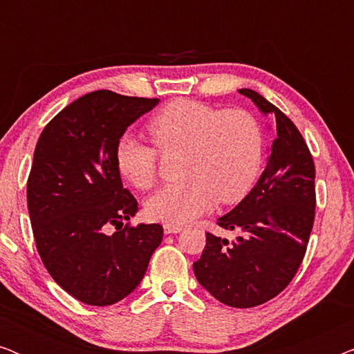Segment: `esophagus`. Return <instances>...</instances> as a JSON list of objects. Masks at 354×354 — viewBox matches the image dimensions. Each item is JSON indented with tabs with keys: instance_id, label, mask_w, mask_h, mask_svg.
Returning <instances> with one entry per match:
<instances>
[{
	"instance_id": "1",
	"label": "esophagus",
	"mask_w": 354,
	"mask_h": 354,
	"mask_svg": "<svg viewBox=\"0 0 354 354\" xmlns=\"http://www.w3.org/2000/svg\"><path fill=\"white\" fill-rule=\"evenodd\" d=\"M178 232H182V227H178V225H169V224H164V234L171 235V234H178Z\"/></svg>"
}]
</instances>
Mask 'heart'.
I'll return each mask as SVG.
<instances>
[{"label":"heart","mask_w":354,"mask_h":354,"mask_svg":"<svg viewBox=\"0 0 354 354\" xmlns=\"http://www.w3.org/2000/svg\"><path fill=\"white\" fill-rule=\"evenodd\" d=\"M148 132L162 151L183 149L177 183L159 188L147 203L151 219L185 225L209 211L243 198L258 178L263 135L256 120L240 109L221 111L192 100H176L149 120ZM115 166L124 178L147 190L158 177V151L122 135L115 143Z\"/></svg>","instance_id":"1"}]
</instances>
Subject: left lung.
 Listing matches in <instances>:
<instances>
[{"label":"left lung","mask_w":354,"mask_h":354,"mask_svg":"<svg viewBox=\"0 0 354 354\" xmlns=\"http://www.w3.org/2000/svg\"><path fill=\"white\" fill-rule=\"evenodd\" d=\"M264 118L274 119L268 164L251 192L217 219L234 240L206 234L193 272L203 288L232 308H253L277 297L306 253L316 209V169L295 124L258 91L239 90ZM270 129V125H268Z\"/></svg>","instance_id":"obj_1"}]
</instances>
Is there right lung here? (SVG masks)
I'll return each mask as SVG.
<instances>
[{
  "instance_id": "add662e5",
  "label": "right lung",
  "mask_w": 354,
  "mask_h": 354,
  "mask_svg": "<svg viewBox=\"0 0 354 354\" xmlns=\"http://www.w3.org/2000/svg\"><path fill=\"white\" fill-rule=\"evenodd\" d=\"M158 104V98L91 91L55 115L37 142L27 182L37 250L55 282L90 306L132 293L161 245L159 224L122 229L138 203L114 158L129 125ZM111 226L118 232L109 234Z\"/></svg>"
}]
</instances>
